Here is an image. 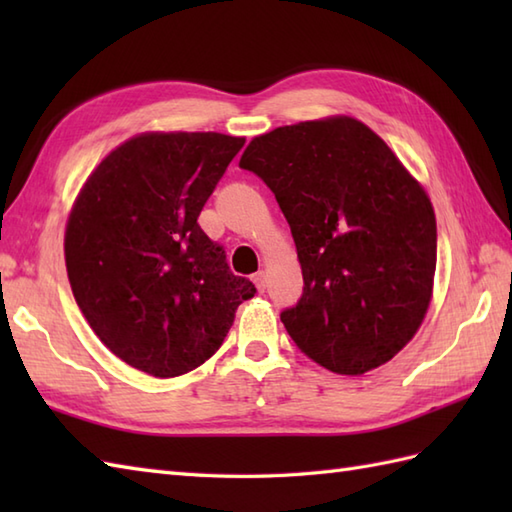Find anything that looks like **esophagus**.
<instances>
[{
  "mask_svg": "<svg viewBox=\"0 0 512 512\" xmlns=\"http://www.w3.org/2000/svg\"><path fill=\"white\" fill-rule=\"evenodd\" d=\"M253 281H255V286H257V290H259V292H264V290H266L268 279H266V273H264V270H259V273H255V275H253Z\"/></svg>",
  "mask_w": 512,
  "mask_h": 512,
  "instance_id": "esophagus-1",
  "label": "esophagus"
}]
</instances>
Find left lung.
I'll return each instance as SVG.
<instances>
[{
  "mask_svg": "<svg viewBox=\"0 0 512 512\" xmlns=\"http://www.w3.org/2000/svg\"><path fill=\"white\" fill-rule=\"evenodd\" d=\"M239 167L275 193L303 292L281 312L290 339L334 374L387 363L416 334L436 275V213L385 140L347 116L277 127Z\"/></svg>",
  "mask_w": 512,
  "mask_h": 512,
  "instance_id": "obj_1",
  "label": "left lung"
}]
</instances>
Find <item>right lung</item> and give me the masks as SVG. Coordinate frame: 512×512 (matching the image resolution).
<instances>
[{
  "label": "right lung",
  "instance_id": "add662e5",
  "mask_svg": "<svg viewBox=\"0 0 512 512\" xmlns=\"http://www.w3.org/2000/svg\"><path fill=\"white\" fill-rule=\"evenodd\" d=\"M244 138L143 134L85 182L65 228V266L94 334L140 372L187 374L220 350L257 288L226 264L198 217Z\"/></svg>",
  "mask_w": 512,
  "mask_h": 512
}]
</instances>
